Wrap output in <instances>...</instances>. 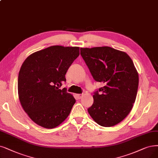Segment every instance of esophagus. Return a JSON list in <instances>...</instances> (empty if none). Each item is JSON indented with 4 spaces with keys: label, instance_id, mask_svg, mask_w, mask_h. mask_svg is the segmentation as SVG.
<instances>
[{
    "label": "esophagus",
    "instance_id": "esophagus-1",
    "mask_svg": "<svg viewBox=\"0 0 158 158\" xmlns=\"http://www.w3.org/2000/svg\"><path fill=\"white\" fill-rule=\"evenodd\" d=\"M76 96H77V98L80 99V98H81V97L83 96V94H76Z\"/></svg>",
    "mask_w": 158,
    "mask_h": 158
}]
</instances>
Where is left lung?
I'll return each mask as SVG.
<instances>
[{
    "label": "left lung",
    "instance_id": "left-lung-1",
    "mask_svg": "<svg viewBox=\"0 0 158 158\" xmlns=\"http://www.w3.org/2000/svg\"><path fill=\"white\" fill-rule=\"evenodd\" d=\"M80 54L94 80L104 84L94 93L88 108L98 124L110 127L121 123L133 108L139 76L133 61L124 52L110 47L80 48Z\"/></svg>",
    "mask_w": 158,
    "mask_h": 158
}]
</instances>
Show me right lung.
<instances>
[{
	"instance_id": "right-lung-1",
	"label": "right lung",
	"mask_w": 158,
	"mask_h": 158,
	"mask_svg": "<svg viewBox=\"0 0 158 158\" xmlns=\"http://www.w3.org/2000/svg\"><path fill=\"white\" fill-rule=\"evenodd\" d=\"M79 54L78 47L55 45L31 54L23 62L18 77L19 98L35 124L54 128L69 116L76 100L66 88L60 87Z\"/></svg>"
}]
</instances>
